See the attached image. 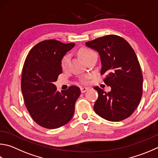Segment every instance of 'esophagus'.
<instances>
[{
  "instance_id": "obj_1",
  "label": "esophagus",
  "mask_w": 158,
  "mask_h": 158,
  "mask_svg": "<svg viewBox=\"0 0 158 158\" xmlns=\"http://www.w3.org/2000/svg\"><path fill=\"white\" fill-rule=\"evenodd\" d=\"M80 90H81V93H85V92H86L88 90V88H85V87H81V88H80Z\"/></svg>"
}]
</instances>
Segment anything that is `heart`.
I'll use <instances>...</instances> for the list:
<instances>
[{"mask_svg": "<svg viewBox=\"0 0 158 158\" xmlns=\"http://www.w3.org/2000/svg\"><path fill=\"white\" fill-rule=\"evenodd\" d=\"M94 52L91 50L90 49L87 48H82L79 50V56L81 57V58L85 61L89 56H90L91 54H94ZM70 62V55L69 54H65V55L63 57L61 61V65L63 69H66L67 67L68 66V64H69Z\"/></svg>", "mask_w": 158, "mask_h": 158, "instance_id": "obj_1", "label": "heart"}]
</instances>
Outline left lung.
Returning <instances> with one entry per match:
<instances>
[{"mask_svg": "<svg viewBox=\"0 0 158 158\" xmlns=\"http://www.w3.org/2000/svg\"><path fill=\"white\" fill-rule=\"evenodd\" d=\"M98 52L102 63L104 82L110 92L99 87L94 110L102 118L119 122L130 117L138 106L142 96L143 76L136 54L122 37L110 34L85 43Z\"/></svg>", "mask_w": 158, "mask_h": 158, "instance_id": "8db88e82", "label": "left lung"}]
</instances>
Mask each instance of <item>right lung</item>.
Listing matches in <instances>:
<instances>
[{"mask_svg":"<svg viewBox=\"0 0 158 158\" xmlns=\"http://www.w3.org/2000/svg\"><path fill=\"white\" fill-rule=\"evenodd\" d=\"M74 45L45 40L34 45L25 59L21 78L24 103L31 118L44 128L63 127L73 117L79 88L72 85L59 93L54 82L62 73V58Z\"/></svg>","mask_w":158,"mask_h":158,"instance_id":"right-lung-1","label":"right lung"}]
</instances>
